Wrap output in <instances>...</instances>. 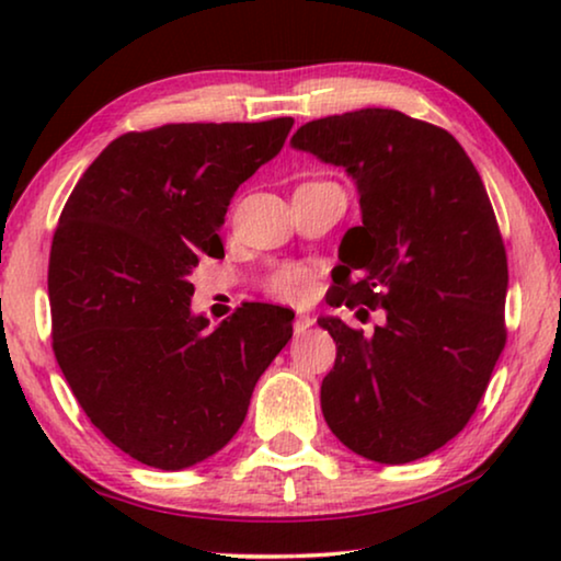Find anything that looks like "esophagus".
<instances>
[{
    "label": "esophagus",
    "instance_id": "1",
    "mask_svg": "<svg viewBox=\"0 0 561 561\" xmlns=\"http://www.w3.org/2000/svg\"><path fill=\"white\" fill-rule=\"evenodd\" d=\"M313 324V319L309 317V313H296V319H294V332L296 334H304L306 329H309Z\"/></svg>",
    "mask_w": 561,
    "mask_h": 561
}]
</instances>
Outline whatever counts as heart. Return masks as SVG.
I'll use <instances>...</instances> for the list:
<instances>
[{
    "instance_id": "1",
    "label": "heart",
    "mask_w": 561,
    "mask_h": 561,
    "mask_svg": "<svg viewBox=\"0 0 561 561\" xmlns=\"http://www.w3.org/2000/svg\"><path fill=\"white\" fill-rule=\"evenodd\" d=\"M263 288L267 296L278 298V301L301 304L313 290V271L301 263H283L265 275Z\"/></svg>"
}]
</instances>
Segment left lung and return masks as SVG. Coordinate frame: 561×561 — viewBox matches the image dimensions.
<instances>
[{
    "instance_id": "8db88e82",
    "label": "left lung",
    "mask_w": 561,
    "mask_h": 561,
    "mask_svg": "<svg viewBox=\"0 0 561 561\" xmlns=\"http://www.w3.org/2000/svg\"><path fill=\"white\" fill-rule=\"evenodd\" d=\"M290 145L357 183L363 225L340 244L329 306L386 309L370 336L319 319L336 342L327 424L373 462L432 455L470 421L505 347L508 260L478 168L447 129L396 110L306 122Z\"/></svg>"
}]
</instances>
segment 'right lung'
I'll return each mask as SVG.
<instances>
[{
  "label": "right lung",
  "mask_w": 561,
  "mask_h": 561,
  "mask_svg": "<svg viewBox=\"0 0 561 561\" xmlns=\"http://www.w3.org/2000/svg\"><path fill=\"white\" fill-rule=\"evenodd\" d=\"M290 117L163 125L112 140L60 211L48 265L53 352L99 432L137 462L183 470L217 455L294 311L242 304L217 329L191 313L198 257L240 183L278 156Z\"/></svg>",
  "instance_id": "add662e5"
}]
</instances>
